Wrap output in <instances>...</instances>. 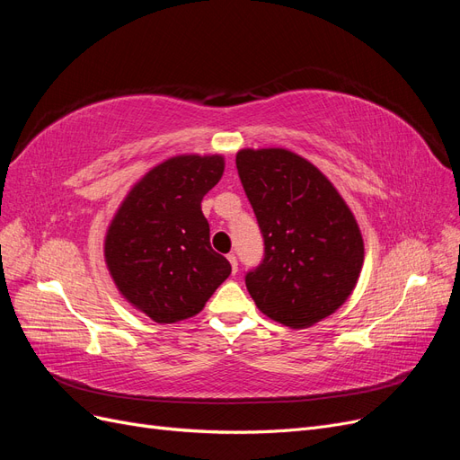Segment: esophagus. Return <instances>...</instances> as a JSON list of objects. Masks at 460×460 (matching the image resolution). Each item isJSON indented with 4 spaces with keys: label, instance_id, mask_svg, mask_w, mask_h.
Returning a JSON list of instances; mask_svg holds the SVG:
<instances>
[{
    "label": "esophagus",
    "instance_id": "esophagus-1",
    "mask_svg": "<svg viewBox=\"0 0 460 460\" xmlns=\"http://www.w3.org/2000/svg\"><path fill=\"white\" fill-rule=\"evenodd\" d=\"M228 261H230V264H232V272H234V274L238 272V257H235L234 253H228Z\"/></svg>",
    "mask_w": 460,
    "mask_h": 460
}]
</instances>
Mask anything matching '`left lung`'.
Returning <instances> with one entry per match:
<instances>
[{
	"mask_svg": "<svg viewBox=\"0 0 460 460\" xmlns=\"http://www.w3.org/2000/svg\"><path fill=\"white\" fill-rule=\"evenodd\" d=\"M235 166L262 234V261L245 272L261 313L305 328L340 309L363 267L349 207L314 164L288 149H242Z\"/></svg>",
	"mask_w": 460,
	"mask_h": 460,
	"instance_id": "8db88e82",
	"label": "left lung"
}]
</instances>
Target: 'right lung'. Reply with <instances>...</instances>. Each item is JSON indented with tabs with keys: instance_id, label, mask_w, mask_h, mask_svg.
Instances as JSON below:
<instances>
[{
	"instance_id": "obj_1",
	"label": "right lung",
	"mask_w": 460,
	"mask_h": 460,
	"mask_svg": "<svg viewBox=\"0 0 460 460\" xmlns=\"http://www.w3.org/2000/svg\"><path fill=\"white\" fill-rule=\"evenodd\" d=\"M225 172L220 155H180L137 182L111 222L105 261L120 294L159 324L198 314L232 267L208 242L205 193Z\"/></svg>"
}]
</instances>
